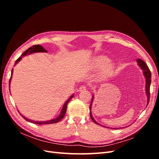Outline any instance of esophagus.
Wrapping results in <instances>:
<instances>
[{"mask_svg": "<svg viewBox=\"0 0 159 159\" xmlns=\"http://www.w3.org/2000/svg\"><path fill=\"white\" fill-rule=\"evenodd\" d=\"M86 89H87V88H86L85 85H81L80 88H79V91H85Z\"/></svg>", "mask_w": 159, "mask_h": 159, "instance_id": "obj_1", "label": "esophagus"}]
</instances>
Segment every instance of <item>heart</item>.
Returning a JSON list of instances; mask_svg holds the SVG:
<instances>
[{"label":"heart","mask_w":159,"mask_h":159,"mask_svg":"<svg viewBox=\"0 0 159 159\" xmlns=\"http://www.w3.org/2000/svg\"><path fill=\"white\" fill-rule=\"evenodd\" d=\"M110 60L107 57L100 56L96 57L93 60V67L95 69H102L104 68L103 70V74L104 75H110L113 73V66L109 64Z\"/></svg>","instance_id":"1"}]
</instances>
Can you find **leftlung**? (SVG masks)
<instances>
[{
	"label": "left lung",
	"mask_w": 159,
	"mask_h": 159,
	"mask_svg": "<svg viewBox=\"0 0 159 159\" xmlns=\"http://www.w3.org/2000/svg\"><path fill=\"white\" fill-rule=\"evenodd\" d=\"M137 62H138V65L140 66V68L143 70L144 76L145 77V79H146V93H147V105H148L149 100H150V85H151V73L150 70H149V68H148V67L147 66V65L146 64L145 61H143L141 59H137ZM93 95L92 97V99H91V105L89 107L90 117H91V119H92V121L95 123L98 124L97 122H96L95 120L93 119L92 115H91V105H92V103H93Z\"/></svg>",
	"instance_id": "1"
}]
</instances>
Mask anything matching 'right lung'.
Returning a JSON list of instances; mask_svg holds the SVG:
<instances>
[{"label":"right lung","instance_id":"add662e5","mask_svg":"<svg viewBox=\"0 0 159 159\" xmlns=\"http://www.w3.org/2000/svg\"><path fill=\"white\" fill-rule=\"evenodd\" d=\"M34 52H47V51L43 48L42 46L40 45H34L33 46L30 48H29L28 50H26L25 52L23 53L22 55L21 56V57H19L16 60V62H15V64H16L18 62L20 61L22 58V57H23L24 56H26L28 54H32V53H34ZM12 73H13V69L12 70V71H11V78H10V80H9V86H10V83H11V78H12ZM74 97V95H72L71 97L66 101V102L64 103L63 107H62V109L61 111V113L60 114V115L58 117H57V118L56 119H51V120H49V121H32V120H30L28 119L26 117H25L24 116H22L23 117V118L25 119V120H26V121H29V122H31L32 123H35V124H38V125H42V124H53V123H56L57 122H59L60 120L62 119V118H63L64 117V115L66 113V109H67V105H68V103L70 102L71 99L73 98Z\"/></svg>","mask_w":159,"mask_h":159}]
</instances>
